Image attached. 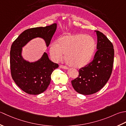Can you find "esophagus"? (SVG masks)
<instances>
[{
	"label": "esophagus",
	"mask_w": 126,
	"mask_h": 126,
	"mask_svg": "<svg viewBox=\"0 0 126 126\" xmlns=\"http://www.w3.org/2000/svg\"><path fill=\"white\" fill-rule=\"evenodd\" d=\"M60 67L61 68H62V69H68V67H67V66H64V65H60Z\"/></svg>",
	"instance_id": "1"
}]
</instances>
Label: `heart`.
I'll use <instances>...</instances> for the list:
<instances>
[{"mask_svg": "<svg viewBox=\"0 0 126 126\" xmlns=\"http://www.w3.org/2000/svg\"><path fill=\"white\" fill-rule=\"evenodd\" d=\"M96 49L93 37L83 34H69L61 37L58 43L51 44L50 53L55 61H60L64 53L66 62L75 68L86 65L92 58Z\"/></svg>", "mask_w": 126, "mask_h": 126, "instance_id": "b5f03b06", "label": "heart"}]
</instances>
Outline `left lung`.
Here are the masks:
<instances>
[{
  "label": "left lung",
  "mask_w": 126,
  "mask_h": 126,
  "mask_svg": "<svg viewBox=\"0 0 126 126\" xmlns=\"http://www.w3.org/2000/svg\"><path fill=\"white\" fill-rule=\"evenodd\" d=\"M97 37V51L94 60L79 69V75L71 81L74 89L83 95H91L98 92L108 82L114 63L113 45L104 34L95 31Z\"/></svg>",
  "instance_id": "obj_1"
}]
</instances>
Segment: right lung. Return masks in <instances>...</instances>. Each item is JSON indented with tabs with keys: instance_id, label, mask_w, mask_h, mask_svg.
<instances>
[{
	"instance_id": "right-lung-1",
	"label": "right lung",
	"mask_w": 126,
	"mask_h": 126,
	"mask_svg": "<svg viewBox=\"0 0 126 126\" xmlns=\"http://www.w3.org/2000/svg\"><path fill=\"white\" fill-rule=\"evenodd\" d=\"M57 29V24L29 29L23 31L13 42L10 50V69L13 81L24 92L38 95L47 90L51 81V75L58 64L51 61L46 52L34 62H29L22 56V47L31 39L40 37L49 46Z\"/></svg>"
}]
</instances>
